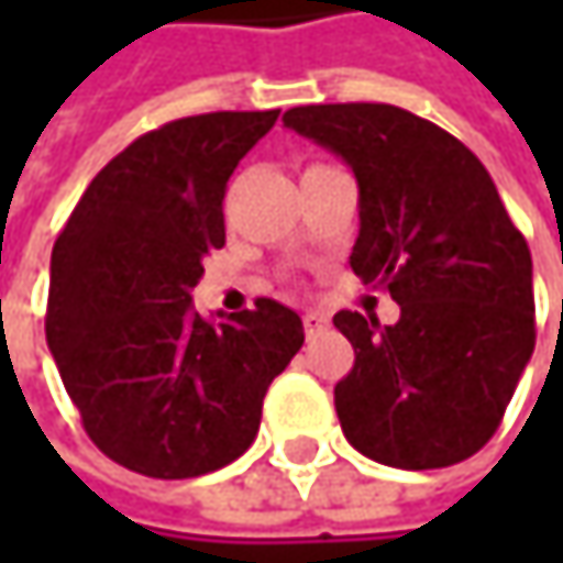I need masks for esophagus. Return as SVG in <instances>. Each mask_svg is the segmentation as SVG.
<instances>
[{"label":"esophagus","mask_w":563,"mask_h":563,"mask_svg":"<svg viewBox=\"0 0 563 563\" xmlns=\"http://www.w3.org/2000/svg\"><path fill=\"white\" fill-rule=\"evenodd\" d=\"M325 325H329V319H325L322 312H302V329H306V335H309V339H312V335H319Z\"/></svg>","instance_id":"34e87169"}]
</instances>
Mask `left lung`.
I'll list each match as a JSON object with an SVG mask.
<instances>
[{
	"instance_id": "obj_1",
	"label": "left lung",
	"mask_w": 563,
	"mask_h": 563,
	"mask_svg": "<svg viewBox=\"0 0 563 563\" xmlns=\"http://www.w3.org/2000/svg\"><path fill=\"white\" fill-rule=\"evenodd\" d=\"M358 181L352 271L385 286L400 319L335 312L355 365L335 385L345 440L375 463L440 470L499 430L534 352L531 251L486 166L446 130L391 103L283 113Z\"/></svg>"
}]
</instances>
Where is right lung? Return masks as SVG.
I'll use <instances>...</instances> for the list:
<instances>
[{"label":"right lung","instance_id":"add662e5","mask_svg":"<svg viewBox=\"0 0 563 563\" xmlns=\"http://www.w3.org/2000/svg\"><path fill=\"white\" fill-rule=\"evenodd\" d=\"M280 110L172 120L93 175L52 251L45 335L87 437L113 463L191 479L234 463L264 394L302 349L277 299L211 322L201 261L224 247V191Z\"/></svg>","mask_w":563,"mask_h":563}]
</instances>
